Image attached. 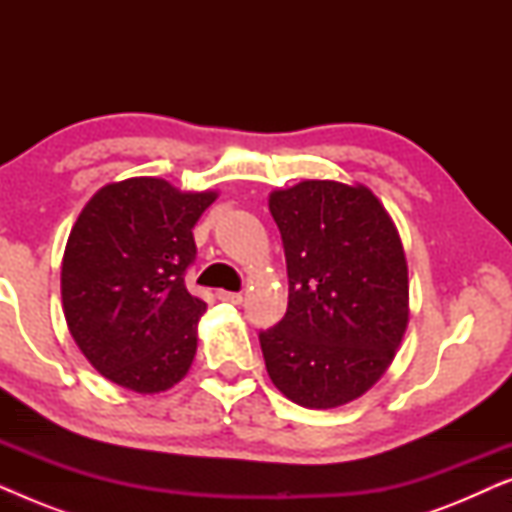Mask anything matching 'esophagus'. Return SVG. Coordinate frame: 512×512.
<instances>
[{
	"mask_svg": "<svg viewBox=\"0 0 512 512\" xmlns=\"http://www.w3.org/2000/svg\"><path fill=\"white\" fill-rule=\"evenodd\" d=\"M216 296H219V300H223V303H230V305H240L242 303V293L219 291V293H216Z\"/></svg>",
	"mask_w": 512,
	"mask_h": 512,
	"instance_id": "1",
	"label": "esophagus"
}]
</instances>
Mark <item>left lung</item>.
Listing matches in <instances>:
<instances>
[{
  "label": "left lung",
  "mask_w": 512,
  "mask_h": 512,
  "mask_svg": "<svg viewBox=\"0 0 512 512\" xmlns=\"http://www.w3.org/2000/svg\"><path fill=\"white\" fill-rule=\"evenodd\" d=\"M289 270V307L261 338L289 401L331 410L391 366L410 321L408 261L396 223L363 184L305 179L270 193Z\"/></svg>",
  "instance_id": "8db88e82"
}]
</instances>
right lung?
I'll return each mask as SVG.
<instances>
[{"label":"right lung","instance_id":"obj_1","mask_svg":"<svg viewBox=\"0 0 512 512\" xmlns=\"http://www.w3.org/2000/svg\"><path fill=\"white\" fill-rule=\"evenodd\" d=\"M216 198L132 177L81 209L62 256V312L90 366L118 387L160 394L191 368L207 303L188 293L184 272L193 226Z\"/></svg>","mask_w":512,"mask_h":512}]
</instances>
